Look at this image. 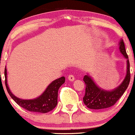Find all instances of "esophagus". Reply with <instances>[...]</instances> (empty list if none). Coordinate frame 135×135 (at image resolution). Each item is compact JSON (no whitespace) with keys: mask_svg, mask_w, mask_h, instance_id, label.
Segmentation results:
<instances>
[{"mask_svg":"<svg viewBox=\"0 0 135 135\" xmlns=\"http://www.w3.org/2000/svg\"><path fill=\"white\" fill-rule=\"evenodd\" d=\"M68 79L70 81H74V79H75V78H74V76L72 74H70L68 76Z\"/></svg>","mask_w":135,"mask_h":135,"instance_id":"1","label":"esophagus"}]
</instances>
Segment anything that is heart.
<instances>
[{"label":"heart","instance_id":"b5f03b06","mask_svg":"<svg viewBox=\"0 0 135 135\" xmlns=\"http://www.w3.org/2000/svg\"><path fill=\"white\" fill-rule=\"evenodd\" d=\"M55 68H55V67H54V68H53V69H54V70Z\"/></svg>","mask_w":135,"mask_h":135}]
</instances>
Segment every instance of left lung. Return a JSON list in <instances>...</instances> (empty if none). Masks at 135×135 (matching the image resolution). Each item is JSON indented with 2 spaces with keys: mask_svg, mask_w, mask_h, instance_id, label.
Instances as JSON below:
<instances>
[{
  "mask_svg": "<svg viewBox=\"0 0 135 135\" xmlns=\"http://www.w3.org/2000/svg\"><path fill=\"white\" fill-rule=\"evenodd\" d=\"M120 52L127 60V75L123 83L116 89L112 91H105L101 89L94 83L89 75H85L83 81L85 83V93L83 97V103L89 109H103L111 107L116 103L127 89L131 79L130 63L129 57L125 50L124 44L123 40L120 41Z\"/></svg>",
  "mask_w": 135,
  "mask_h": 135,
  "instance_id": "left-lung-1",
  "label": "left lung"
}]
</instances>
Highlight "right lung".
<instances>
[{"label":"right lung","instance_id":"obj_1","mask_svg":"<svg viewBox=\"0 0 135 135\" xmlns=\"http://www.w3.org/2000/svg\"><path fill=\"white\" fill-rule=\"evenodd\" d=\"M5 85L6 90L12 99L22 108L31 112L46 113L53 110L57 104V93L59 88L65 82V78L61 77L52 81L45 90V91L38 98L30 100H24L14 95L8 88L6 78V69L4 70Z\"/></svg>","mask_w":135,"mask_h":135}]
</instances>
